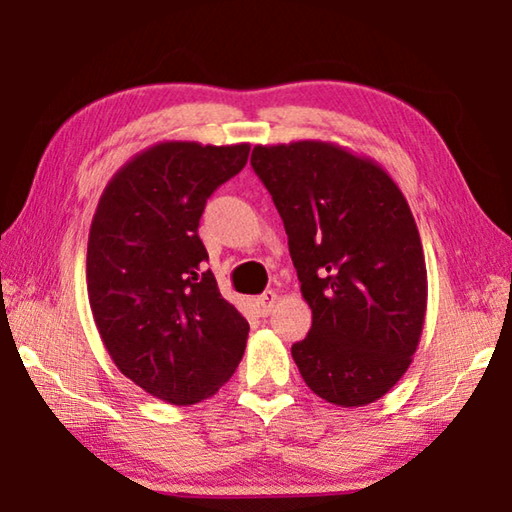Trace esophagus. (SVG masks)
Instances as JSON below:
<instances>
[{
	"mask_svg": "<svg viewBox=\"0 0 512 512\" xmlns=\"http://www.w3.org/2000/svg\"><path fill=\"white\" fill-rule=\"evenodd\" d=\"M277 300H280V297H277V293L275 291H266V293H262L257 297V309H259V313L264 315H271V311L275 309V304H277Z\"/></svg>",
	"mask_w": 512,
	"mask_h": 512,
	"instance_id": "1",
	"label": "esophagus"
}]
</instances>
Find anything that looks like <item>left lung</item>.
I'll list each match as a JSON object with an SVG mask.
<instances>
[{
  "instance_id": "left-lung-1",
  "label": "left lung",
  "mask_w": 512,
  "mask_h": 512,
  "mask_svg": "<svg viewBox=\"0 0 512 512\" xmlns=\"http://www.w3.org/2000/svg\"><path fill=\"white\" fill-rule=\"evenodd\" d=\"M253 170L284 221L311 331L291 347L313 394L383 398L412 365L427 309L421 235L401 188L369 156L327 141L255 145Z\"/></svg>"
}]
</instances>
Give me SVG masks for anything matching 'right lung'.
Masks as SVG:
<instances>
[{
  "label": "right lung",
  "instance_id": "add662e5",
  "mask_svg": "<svg viewBox=\"0 0 512 512\" xmlns=\"http://www.w3.org/2000/svg\"><path fill=\"white\" fill-rule=\"evenodd\" d=\"M250 145L163 141L111 176L87 244L91 313L120 374L159 401L194 405L235 374L248 322L219 293L199 239L206 201Z\"/></svg>",
  "mask_w": 512,
  "mask_h": 512
}]
</instances>
